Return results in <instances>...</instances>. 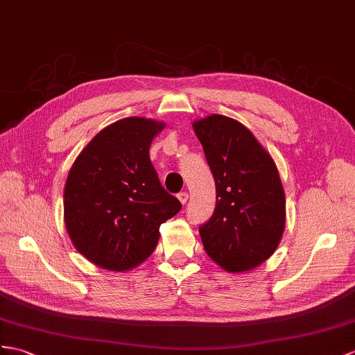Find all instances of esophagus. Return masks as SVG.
Wrapping results in <instances>:
<instances>
[{
  "label": "esophagus",
  "instance_id": "1",
  "mask_svg": "<svg viewBox=\"0 0 355 355\" xmlns=\"http://www.w3.org/2000/svg\"><path fill=\"white\" fill-rule=\"evenodd\" d=\"M188 197H189V196H188L187 193H179V194H178V198H179V202H180V203H182V205H185V203L188 202Z\"/></svg>",
  "mask_w": 355,
  "mask_h": 355
}]
</instances>
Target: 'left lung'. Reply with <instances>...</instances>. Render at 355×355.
<instances>
[{"label":"left lung","instance_id":"8db88e82","mask_svg":"<svg viewBox=\"0 0 355 355\" xmlns=\"http://www.w3.org/2000/svg\"><path fill=\"white\" fill-rule=\"evenodd\" d=\"M215 180L217 203L198 229L207 256L229 272L252 271L279 247L286 197L277 166L248 128L211 114L193 123Z\"/></svg>","mask_w":355,"mask_h":355}]
</instances>
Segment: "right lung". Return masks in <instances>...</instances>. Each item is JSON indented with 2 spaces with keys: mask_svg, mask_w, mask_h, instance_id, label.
I'll return each mask as SVG.
<instances>
[{
  "mask_svg": "<svg viewBox=\"0 0 355 355\" xmlns=\"http://www.w3.org/2000/svg\"><path fill=\"white\" fill-rule=\"evenodd\" d=\"M162 122L126 117L103 128L78 155L64 185L73 247L103 270L128 271L157 248L159 226L180 211L162 188L149 149Z\"/></svg>",
  "mask_w": 355,
  "mask_h": 355,
  "instance_id": "add662e5",
  "label": "right lung"
}]
</instances>
